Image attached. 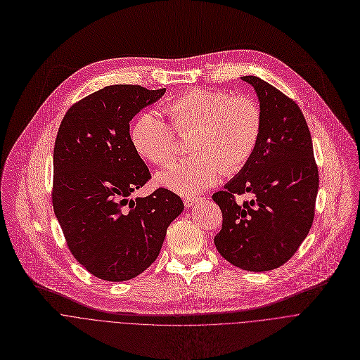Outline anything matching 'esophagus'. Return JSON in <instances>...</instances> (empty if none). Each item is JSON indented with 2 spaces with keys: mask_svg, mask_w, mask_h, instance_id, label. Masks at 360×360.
Here are the masks:
<instances>
[{
  "mask_svg": "<svg viewBox=\"0 0 360 360\" xmlns=\"http://www.w3.org/2000/svg\"><path fill=\"white\" fill-rule=\"evenodd\" d=\"M198 202H199V198H185V200H184V203H185L186 207H192V206H195Z\"/></svg>",
  "mask_w": 360,
  "mask_h": 360,
  "instance_id": "esophagus-1",
  "label": "esophagus"
}]
</instances>
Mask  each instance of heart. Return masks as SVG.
Returning a JSON list of instances; mask_svg holds the SVG:
<instances>
[{
	"label": "heart",
	"mask_w": 360,
	"mask_h": 360,
	"mask_svg": "<svg viewBox=\"0 0 360 360\" xmlns=\"http://www.w3.org/2000/svg\"><path fill=\"white\" fill-rule=\"evenodd\" d=\"M172 127L191 134L193 154L171 164L157 181L164 188L195 196L213 186L224 172L240 169L252 157L262 131V110L248 96H230L220 90L192 89L167 104ZM136 151L155 165H167L176 155L172 129L157 112H143L131 127Z\"/></svg>",
	"instance_id": "heart-1"
}]
</instances>
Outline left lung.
I'll use <instances>...</instances> for the list:
<instances>
[{
	"instance_id": "obj_1",
	"label": "left lung",
	"mask_w": 360,
	"mask_h": 360,
	"mask_svg": "<svg viewBox=\"0 0 360 360\" xmlns=\"http://www.w3.org/2000/svg\"><path fill=\"white\" fill-rule=\"evenodd\" d=\"M242 80L257 93L262 131L245 167L212 196L223 214L214 246L230 264L259 273L287 263L304 242L314 221L319 176L297 103L257 76ZM243 193L254 199L237 204L233 195Z\"/></svg>"
}]
</instances>
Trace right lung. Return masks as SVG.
<instances>
[{
    "instance_id": "1",
    "label": "right lung",
    "mask_w": 360,
    "mask_h": 360,
    "mask_svg": "<svg viewBox=\"0 0 360 360\" xmlns=\"http://www.w3.org/2000/svg\"><path fill=\"white\" fill-rule=\"evenodd\" d=\"M164 93L107 86L73 104L60 123L53 210L73 257L97 278L127 281L147 270L184 210L181 198L165 188L131 198L151 174L133 146L130 122Z\"/></svg>"
}]
</instances>
